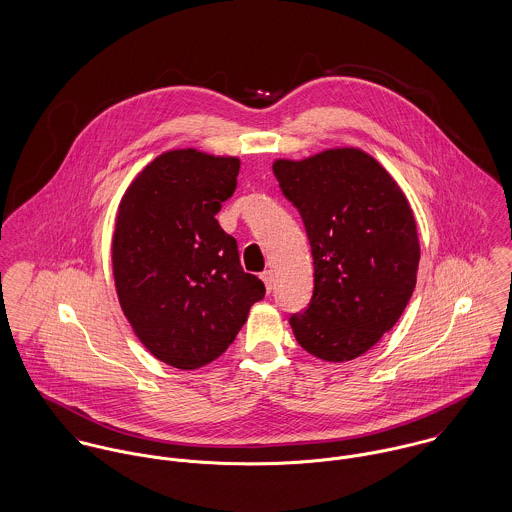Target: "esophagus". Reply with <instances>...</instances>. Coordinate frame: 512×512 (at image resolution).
Here are the masks:
<instances>
[{"instance_id": "34e87169", "label": "esophagus", "mask_w": 512, "mask_h": 512, "mask_svg": "<svg viewBox=\"0 0 512 512\" xmlns=\"http://www.w3.org/2000/svg\"><path fill=\"white\" fill-rule=\"evenodd\" d=\"M261 279H263V283L267 286V292H271L273 290V271H263Z\"/></svg>"}]
</instances>
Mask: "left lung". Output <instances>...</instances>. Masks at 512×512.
<instances>
[{
    "mask_svg": "<svg viewBox=\"0 0 512 512\" xmlns=\"http://www.w3.org/2000/svg\"><path fill=\"white\" fill-rule=\"evenodd\" d=\"M273 172L298 208L314 259V294L294 314V338L310 355L343 363L369 351L402 316L420 261L412 208L373 155L334 147Z\"/></svg>",
    "mask_w": 512,
    "mask_h": 512,
    "instance_id": "obj_1",
    "label": "left lung"
}]
</instances>
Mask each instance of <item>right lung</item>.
<instances>
[{"label": "right lung", "mask_w": 512, "mask_h": 512, "mask_svg": "<svg viewBox=\"0 0 512 512\" xmlns=\"http://www.w3.org/2000/svg\"><path fill=\"white\" fill-rule=\"evenodd\" d=\"M239 157L171 149L127 186L115 216L119 306L159 361L190 371L218 359L265 296L239 265L216 214L235 190Z\"/></svg>", "instance_id": "right-lung-1"}]
</instances>
